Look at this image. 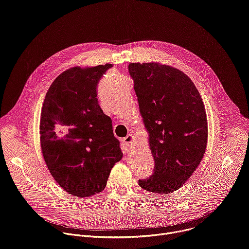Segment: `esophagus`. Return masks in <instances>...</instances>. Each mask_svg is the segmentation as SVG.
<instances>
[{"mask_svg": "<svg viewBox=\"0 0 249 249\" xmlns=\"http://www.w3.org/2000/svg\"><path fill=\"white\" fill-rule=\"evenodd\" d=\"M135 141V137L132 134H128L124 139H123V144L126 146V148H128L127 151H129V148L132 147L133 143Z\"/></svg>", "mask_w": 249, "mask_h": 249, "instance_id": "34e87169", "label": "esophagus"}]
</instances>
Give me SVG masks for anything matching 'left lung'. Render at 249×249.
<instances>
[{
  "label": "left lung",
  "instance_id": "left-lung-1",
  "mask_svg": "<svg viewBox=\"0 0 249 249\" xmlns=\"http://www.w3.org/2000/svg\"><path fill=\"white\" fill-rule=\"evenodd\" d=\"M140 113L149 133L154 173L139 180L150 192L179 189L200 164L208 141L205 105L180 70L160 63H131Z\"/></svg>",
  "mask_w": 249,
  "mask_h": 249
}]
</instances>
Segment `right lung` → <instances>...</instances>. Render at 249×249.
Instances as JSON below:
<instances>
[{"instance_id":"obj_1","label":"right lung","mask_w":249,"mask_h":249,"mask_svg":"<svg viewBox=\"0 0 249 249\" xmlns=\"http://www.w3.org/2000/svg\"><path fill=\"white\" fill-rule=\"evenodd\" d=\"M112 64L74 67L50 86L40 116V145L55 181L80 198L101 192L123 154L111 118L98 104L97 84Z\"/></svg>"}]
</instances>
